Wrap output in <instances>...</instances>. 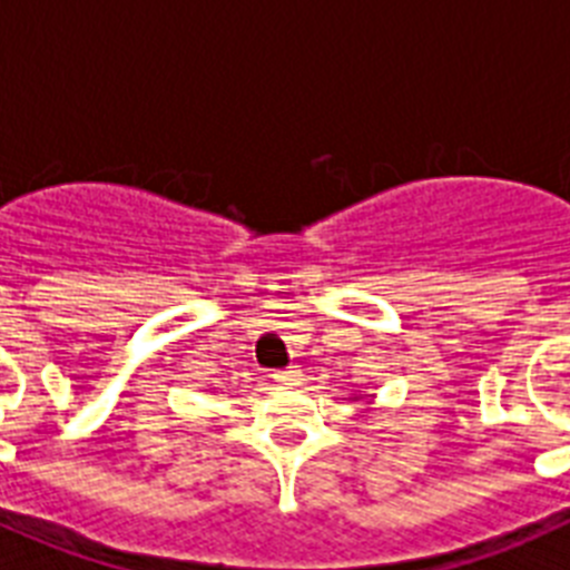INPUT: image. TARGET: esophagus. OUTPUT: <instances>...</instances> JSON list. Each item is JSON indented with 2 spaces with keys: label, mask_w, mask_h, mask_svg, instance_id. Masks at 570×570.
<instances>
[{
  "label": "esophagus",
  "mask_w": 570,
  "mask_h": 570,
  "mask_svg": "<svg viewBox=\"0 0 570 570\" xmlns=\"http://www.w3.org/2000/svg\"><path fill=\"white\" fill-rule=\"evenodd\" d=\"M272 380H275L277 385H301L304 374H301L298 367H286V371H275V374H272Z\"/></svg>",
  "instance_id": "obj_1"
}]
</instances>
